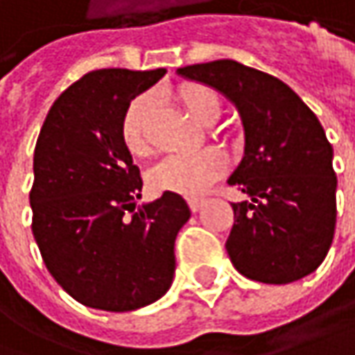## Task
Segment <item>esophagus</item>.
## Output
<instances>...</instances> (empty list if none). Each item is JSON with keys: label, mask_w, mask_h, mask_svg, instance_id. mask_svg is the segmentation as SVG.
Instances as JSON below:
<instances>
[{"label": "esophagus", "mask_w": 355, "mask_h": 355, "mask_svg": "<svg viewBox=\"0 0 355 355\" xmlns=\"http://www.w3.org/2000/svg\"><path fill=\"white\" fill-rule=\"evenodd\" d=\"M202 198H189V207H191V211L193 213H197V211H200V207H202Z\"/></svg>", "instance_id": "1"}]
</instances>
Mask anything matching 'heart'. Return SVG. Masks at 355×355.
Returning a JSON list of instances; mask_svg holds the SVG:
<instances>
[{"instance_id": "obj_1", "label": "heart", "mask_w": 355, "mask_h": 355, "mask_svg": "<svg viewBox=\"0 0 355 355\" xmlns=\"http://www.w3.org/2000/svg\"><path fill=\"white\" fill-rule=\"evenodd\" d=\"M182 104V108L197 122L211 126L223 114V104L219 94L202 84H180L173 92ZM153 96L140 94L126 106L120 136L130 155L148 153V120L153 114ZM227 168V157L219 148H200L195 153L168 155L157 162L148 173V184L157 193H175L184 197H197L205 193Z\"/></svg>"}]
</instances>
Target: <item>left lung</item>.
Returning a JSON list of instances; mask_svg holds the SVG:
<instances>
[{
  "instance_id": "8db88e82",
  "label": "left lung",
  "mask_w": 355,
  "mask_h": 355,
  "mask_svg": "<svg viewBox=\"0 0 355 355\" xmlns=\"http://www.w3.org/2000/svg\"><path fill=\"white\" fill-rule=\"evenodd\" d=\"M225 94L239 110L245 157L229 177L251 200L231 202L225 243L241 275L261 283L297 282L325 259L336 231L334 148L318 116L287 84L235 60L178 68Z\"/></svg>"
}]
</instances>
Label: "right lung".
Listing matches in <instances>:
<instances>
[{"label":"right lung","mask_w":355,"mask_h":355,"mask_svg":"<svg viewBox=\"0 0 355 355\" xmlns=\"http://www.w3.org/2000/svg\"><path fill=\"white\" fill-rule=\"evenodd\" d=\"M164 73L106 68L82 76L53 102L35 142L33 239L58 285L94 309L132 311L173 283L189 205L162 193L135 211L142 178L120 136L126 106Z\"/></svg>","instance_id":"obj_1"}]
</instances>
